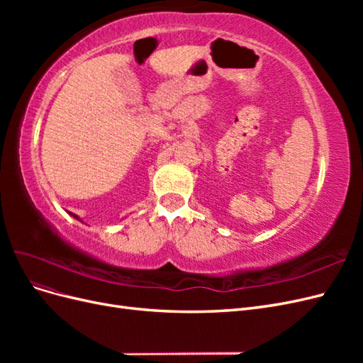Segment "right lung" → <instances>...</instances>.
<instances>
[{"label": "right lung", "instance_id": "1", "mask_svg": "<svg viewBox=\"0 0 363 363\" xmlns=\"http://www.w3.org/2000/svg\"><path fill=\"white\" fill-rule=\"evenodd\" d=\"M68 213H69V215H71L72 218H75V219H77V221H80V223H83V221H82V218H80L79 215H75V213H72V212H68Z\"/></svg>", "mask_w": 363, "mask_h": 363}]
</instances>
